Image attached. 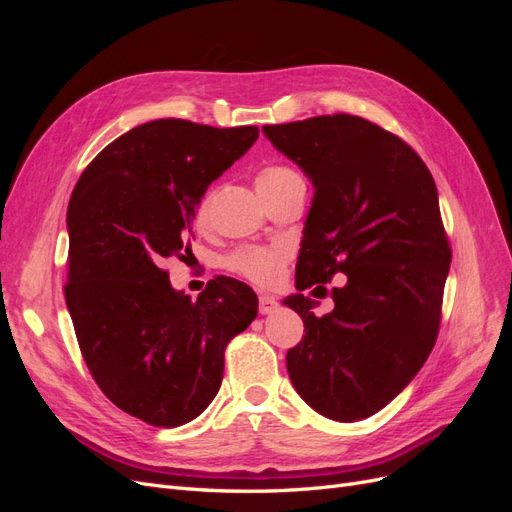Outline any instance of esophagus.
Masks as SVG:
<instances>
[{
    "instance_id": "34e87169",
    "label": "esophagus",
    "mask_w": 512,
    "mask_h": 512,
    "mask_svg": "<svg viewBox=\"0 0 512 512\" xmlns=\"http://www.w3.org/2000/svg\"><path fill=\"white\" fill-rule=\"evenodd\" d=\"M277 307H280V303H277V299L273 297V294H260V299H258V309H260V314H262V316L273 314Z\"/></svg>"
}]
</instances>
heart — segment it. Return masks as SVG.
<instances>
[{
  "mask_svg": "<svg viewBox=\"0 0 512 512\" xmlns=\"http://www.w3.org/2000/svg\"><path fill=\"white\" fill-rule=\"evenodd\" d=\"M299 179H301L299 173H294L292 168L282 164H271L262 168L256 175V190L258 194L273 192ZM209 211H211V192L203 194V198H200L196 205L194 218L198 226H205L209 222ZM284 262H286V252L277 250V247H239V250H235L226 258V267L232 273L245 277V280L267 286L277 280Z\"/></svg>",
  "mask_w": 512,
  "mask_h": 512,
  "instance_id": "heart-1",
  "label": "heart"
}]
</instances>
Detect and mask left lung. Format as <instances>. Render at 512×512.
<instances>
[{
	"label": "left lung",
	"instance_id": "8db88e82",
	"mask_svg": "<svg viewBox=\"0 0 512 512\" xmlns=\"http://www.w3.org/2000/svg\"><path fill=\"white\" fill-rule=\"evenodd\" d=\"M262 134L314 185L297 290H324L335 273L346 275L327 316L301 292L284 299L305 324L286 354L288 376L322 416L361 421L406 389L436 344L451 267L436 181L412 147L356 115Z\"/></svg>",
	"mask_w": 512,
	"mask_h": 512
}]
</instances>
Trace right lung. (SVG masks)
<instances>
[{"label": "right lung", "mask_w": 512, "mask_h": 512, "mask_svg": "<svg viewBox=\"0 0 512 512\" xmlns=\"http://www.w3.org/2000/svg\"><path fill=\"white\" fill-rule=\"evenodd\" d=\"M256 126L156 119L121 134L72 192L66 305L83 359L117 408L153 427L190 423L218 395L224 350L258 314L256 292L215 277L192 301L162 262L188 252L209 185Z\"/></svg>", "instance_id": "1"}]
</instances>
